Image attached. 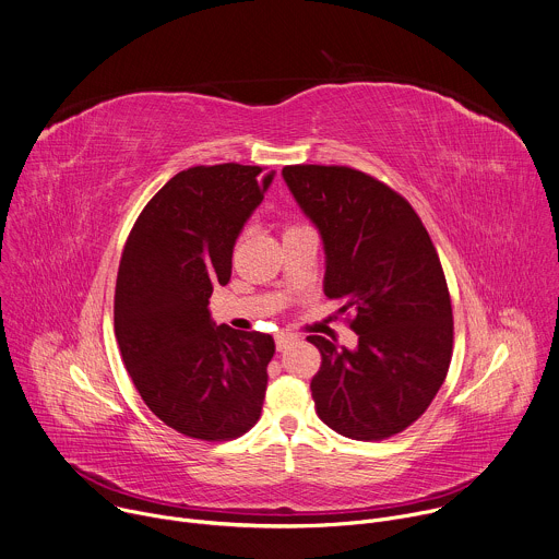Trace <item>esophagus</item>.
<instances>
[{"label": "esophagus", "instance_id": "obj_1", "mask_svg": "<svg viewBox=\"0 0 559 559\" xmlns=\"http://www.w3.org/2000/svg\"><path fill=\"white\" fill-rule=\"evenodd\" d=\"M296 340H298V335H294V333H278V335H276V348L283 350V348H287L289 344H294Z\"/></svg>", "mask_w": 559, "mask_h": 559}]
</instances>
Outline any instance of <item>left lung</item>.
Listing matches in <instances>:
<instances>
[{
  "mask_svg": "<svg viewBox=\"0 0 559 559\" xmlns=\"http://www.w3.org/2000/svg\"><path fill=\"white\" fill-rule=\"evenodd\" d=\"M283 177L322 237L324 294L355 311V348L307 337L322 355L316 413L355 441L400 435L428 411L452 359V302L432 239L400 193L361 170L296 164Z\"/></svg>",
  "mask_w": 559,
  "mask_h": 559,
  "instance_id": "obj_1",
  "label": "left lung"
}]
</instances>
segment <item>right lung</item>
Here are the masks:
<instances>
[{
	"label": "right lung",
	"instance_id": "right-lung-1",
	"mask_svg": "<svg viewBox=\"0 0 559 559\" xmlns=\"http://www.w3.org/2000/svg\"><path fill=\"white\" fill-rule=\"evenodd\" d=\"M193 166L170 177L133 224L122 250L114 329L129 376L148 411L183 437L230 441L261 417L274 340L217 326L215 285L233 274L243 224L274 170Z\"/></svg>",
	"mask_w": 559,
	"mask_h": 559
}]
</instances>
